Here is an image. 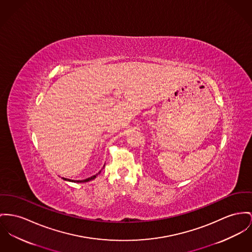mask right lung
I'll return each instance as SVG.
<instances>
[{
  "instance_id": "1",
  "label": "right lung",
  "mask_w": 252,
  "mask_h": 252,
  "mask_svg": "<svg viewBox=\"0 0 252 252\" xmlns=\"http://www.w3.org/2000/svg\"><path fill=\"white\" fill-rule=\"evenodd\" d=\"M105 166V165H104ZM101 171H99L97 174H95V175H94V176H92L91 178H88V179H85V180H82V181H74V180H68V179H66V178H63V180H65V181H67V182H71V183H87V182H90V181H92V180H94L97 176H98V174H100Z\"/></svg>"
}]
</instances>
